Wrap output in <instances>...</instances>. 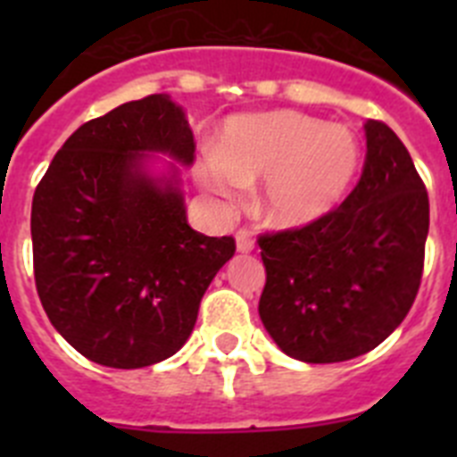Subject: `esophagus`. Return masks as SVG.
Wrapping results in <instances>:
<instances>
[{
	"instance_id": "obj_1",
	"label": "esophagus",
	"mask_w": 457,
	"mask_h": 457,
	"mask_svg": "<svg viewBox=\"0 0 457 457\" xmlns=\"http://www.w3.org/2000/svg\"><path fill=\"white\" fill-rule=\"evenodd\" d=\"M236 245H237V252L249 253L253 249V236L247 231V228H240V231L236 233Z\"/></svg>"
}]
</instances>
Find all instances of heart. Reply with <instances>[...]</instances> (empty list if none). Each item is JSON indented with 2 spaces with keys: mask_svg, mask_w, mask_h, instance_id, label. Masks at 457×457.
<instances>
[{
  "mask_svg": "<svg viewBox=\"0 0 457 457\" xmlns=\"http://www.w3.org/2000/svg\"><path fill=\"white\" fill-rule=\"evenodd\" d=\"M359 167L361 144L353 130L300 112H270L228 120L221 151L204 157L199 179L217 199L236 204L268 175L263 215L278 226H304L345 199Z\"/></svg>",
  "mask_w": 457,
  "mask_h": 457,
  "instance_id": "b5f03b06",
  "label": "heart"
}]
</instances>
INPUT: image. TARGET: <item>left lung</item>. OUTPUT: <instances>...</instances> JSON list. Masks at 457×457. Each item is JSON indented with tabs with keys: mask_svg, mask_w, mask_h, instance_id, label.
<instances>
[{
	"mask_svg": "<svg viewBox=\"0 0 457 457\" xmlns=\"http://www.w3.org/2000/svg\"><path fill=\"white\" fill-rule=\"evenodd\" d=\"M361 179L320 220L258 237V313L288 357L337 364L370 353L405 320L421 286L430 205L410 153L369 120Z\"/></svg>",
	"mask_w": 457,
	"mask_h": 457,
	"instance_id": "8db88e82",
	"label": "left lung"
}]
</instances>
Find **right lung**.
Masks as SVG:
<instances>
[{
  "label": "right lung",
  "mask_w": 457,
  "mask_h": 457,
  "mask_svg": "<svg viewBox=\"0 0 457 457\" xmlns=\"http://www.w3.org/2000/svg\"><path fill=\"white\" fill-rule=\"evenodd\" d=\"M183 109L155 93L79 125L31 204L40 304L72 348L109 369H144L185 345L231 236L196 233L183 194L144 171L146 153L194 162Z\"/></svg>",
  "instance_id": "obj_1"
}]
</instances>
